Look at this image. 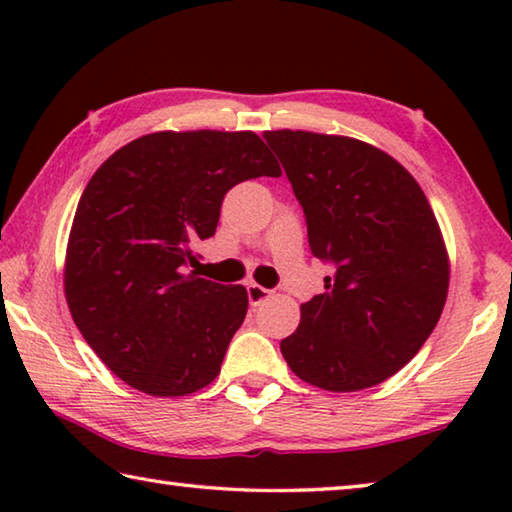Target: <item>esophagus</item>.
Instances as JSON below:
<instances>
[{
	"mask_svg": "<svg viewBox=\"0 0 512 512\" xmlns=\"http://www.w3.org/2000/svg\"><path fill=\"white\" fill-rule=\"evenodd\" d=\"M246 289H248V302H250V305H253V307H257V305H262V302H264V300H268V298H271V291H268V289H264V287H262V284H255V282H250Z\"/></svg>",
	"mask_w": 512,
	"mask_h": 512,
	"instance_id": "34e87169",
	"label": "esophagus"
}]
</instances>
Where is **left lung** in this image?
<instances>
[{
	"instance_id": "1",
	"label": "left lung",
	"mask_w": 512,
	"mask_h": 512,
	"mask_svg": "<svg viewBox=\"0 0 512 512\" xmlns=\"http://www.w3.org/2000/svg\"><path fill=\"white\" fill-rule=\"evenodd\" d=\"M264 140L305 210L311 253L334 264L282 357L323 391L377 386L418 354L447 300L449 257L427 196L400 162L354 137L284 128Z\"/></svg>"
}]
</instances>
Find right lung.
<instances>
[{"label": "right lung", "instance_id": "obj_1", "mask_svg": "<svg viewBox=\"0 0 512 512\" xmlns=\"http://www.w3.org/2000/svg\"><path fill=\"white\" fill-rule=\"evenodd\" d=\"M282 176L253 131H160L128 142L94 171L74 214L65 298L97 357L146 395L180 397L221 372L248 311L241 284L194 271L228 189Z\"/></svg>", "mask_w": 512, "mask_h": 512}]
</instances>
